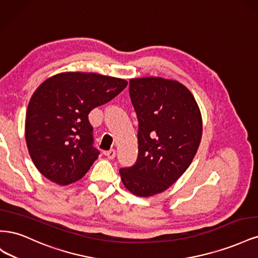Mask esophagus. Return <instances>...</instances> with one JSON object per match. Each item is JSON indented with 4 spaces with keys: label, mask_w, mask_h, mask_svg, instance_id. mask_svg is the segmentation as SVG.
<instances>
[{
    "label": "esophagus",
    "mask_w": 258,
    "mask_h": 258,
    "mask_svg": "<svg viewBox=\"0 0 258 258\" xmlns=\"http://www.w3.org/2000/svg\"><path fill=\"white\" fill-rule=\"evenodd\" d=\"M115 151L114 150H110V151H106V152H104V155L106 156V157L108 158V159H114L115 158Z\"/></svg>",
    "instance_id": "34e87169"
}]
</instances>
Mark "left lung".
<instances>
[{
  "mask_svg": "<svg viewBox=\"0 0 258 258\" xmlns=\"http://www.w3.org/2000/svg\"><path fill=\"white\" fill-rule=\"evenodd\" d=\"M129 92L139 120V155L135 166L119 173L130 192L152 197L190 166L201 142L202 116L190 90L174 80L131 79Z\"/></svg>",
  "mask_w": 258,
  "mask_h": 258,
  "instance_id": "1",
  "label": "left lung"
}]
</instances>
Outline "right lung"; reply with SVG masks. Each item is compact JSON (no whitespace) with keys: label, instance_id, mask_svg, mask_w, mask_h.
I'll use <instances>...</instances> for the list:
<instances>
[{"label":"right lung","instance_id":"obj_1","mask_svg":"<svg viewBox=\"0 0 258 258\" xmlns=\"http://www.w3.org/2000/svg\"><path fill=\"white\" fill-rule=\"evenodd\" d=\"M127 85L108 75L62 72L38 86L28 104L25 134L31 159L46 178L66 186L88 172L99 156L88 115Z\"/></svg>","mask_w":258,"mask_h":258}]
</instances>
